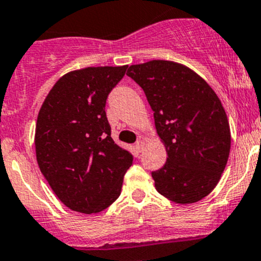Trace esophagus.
Instances as JSON below:
<instances>
[{"label":"esophagus","instance_id":"34e87169","mask_svg":"<svg viewBox=\"0 0 261 261\" xmlns=\"http://www.w3.org/2000/svg\"><path fill=\"white\" fill-rule=\"evenodd\" d=\"M135 147L138 152H142L143 147H145V142H143V141H138V142L135 145Z\"/></svg>","mask_w":261,"mask_h":261}]
</instances>
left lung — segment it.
Here are the masks:
<instances>
[{"label":"left lung","mask_w":261,"mask_h":261,"mask_svg":"<svg viewBox=\"0 0 261 261\" xmlns=\"http://www.w3.org/2000/svg\"><path fill=\"white\" fill-rule=\"evenodd\" d=\"M153 111L166 163L152 172L159 193L177 203H193L219 182L230 150V129L219 97L182 64L152 60L129 66Z\"/></svg>","instance_id":"left-lung-1"}]
</instances>
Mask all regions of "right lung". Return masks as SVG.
<instances>
[{"mask_svg":"<svg viewBox=\"0 0 261 261\" xmlns=\"http://www.w3.org/2000/svg\"><path fill=\"white\" fill-rule=\"evenodd\" d=\"M128 66H98L61 76L42 103L36 155L42 174L69 209L100 213L119 197L132 153L111 138L106 100Z\"/></svg>","mask_w":261,"mask_h":261,"instance_id":"obj_1","label":"right lung"}]
</instances>
